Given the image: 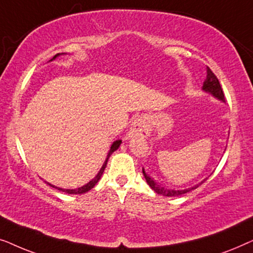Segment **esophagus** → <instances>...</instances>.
<instances>
[{
	"instance_id": "obj_1",
	"label": "esophagus",
	"mask_w": 253,
	"mask_h": 253,
	"mask_svg": "<svg viewBox=\"0 0 253 253\" xmlns=\"http://www.w3.org/2000/svg\"><path fill=\"white\" fill-rule=\"evenodd\" d=\"M151 133V122L147 116H140L133 120L131 127L127 132V137H143L146 138Z\"/></svg>"
}]
</instances>
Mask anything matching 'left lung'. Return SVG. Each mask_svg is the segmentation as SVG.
<instances>
[{"label":"left lung","instance_id":"left-lung-1","mask_svg":"<svg viewBox=\"0 0 253 253\" xmlns=\"http://www.w3.org/2000/svg\"><path fill=\"white\" fill-rule=\"evenodd\" d=\"M203 91L206 92V93H210V94L213 95L215 99L224 102V94H223L222 88H221L219 79H217L216 76L214 75L212 71H211V69L209 67H207L206 79H205V82H204V84H203ZM143 175H144L145 179H146L147 184L151 186V189L154 190V191L157 192L158 195H162V196H165V197H178V196L184 195V193H188L190 191H192V190H195V189L198 188L199 185H202L203 183L205 182L207 178H209V177L204 178L202 182L198 183V184H196V185H193V186H190V188L182 189V190H177V189L175 190V189L165 188V186L158 184V183L155 182L153 178L150 177V176H148L146 172H145L144 168H143Z\"/></svg>","mask_w":253,"mask_h":253}]
</instances>
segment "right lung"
Instances as JSON below:
<instances>
[{
    "instance_id": "right-lung-1",
    "label": "right lung",
    "mask_w": 253,
    "mask_h": 253,
    "mask_svg": "<svg viewBox=\"0 0 253 253\" xmlns=\"http://www.w3.org/2000/svg\"><path fill=\"white\" fill-rule=\"evenodd\" d=\"M60 55H63V53H61V54H56L53 58H51L50 61H54L55 58H56L57 56H60ZM121 143H122V140H121V139L114 141V143L112 144V146H110V150H109V152H108V154H107V158H106L105 162H103V165H102L101 169H100V171L98 172V174L95 175V177H93V178L91 179V181H89L88 183H86L85 185L81 186V188H76V189H62V188H58V186H55V185H53V184H50V183H48V182H46V183H47L48 185L53 186V188L57 189V190H60V191H62V192L69 193V195H82V193H85V192L89 191V190H91V189L93 188V186H94V185L96 184V183L99 182V179L101 178V176H102V174H103V171H105V169H106V167H107V162H108V159H109V157L114 153V152H115V151L117 150V148L120 147Z\"/></svg>"
}]
</instances>
